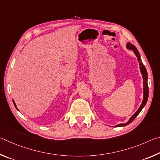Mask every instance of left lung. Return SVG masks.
I'll return each instance as SVG.
<instances>
[{"mask_svg": "<svg viewBox=\"0 0 160 160\" xmlns=\"http://www.w3.org/2000/svg\"><path fill=\"white\" fill-rule=\"evenodd\" d=\"M126 48H128L129 50H132L133 51V53H135V55L136 56V57L138 58V61L139 63V67H140V72H141L142 77V83H143V97H142V101L141 104H140V107L138 108V109L136 111L133 115H132L131 118H129V120L127 121L126 123H119L118 125L115 126L116 127H121V126H126L127 125H128L129 123H131L134 119L136 118V116L139 114L140 112H141L142 109H143V107L145 106L146 103H147L148 99V72H147V70H146L145 67L144 65H143L141 58H140V55L139 53V51H138V49L136 48V47H135L133 44H132L131 43L128 42L126 45Z\"/></svg>", "mask_w": 160, "mask_h": 160, "instance_id": "8db88e82", "label": "left lung"}]
</instances>
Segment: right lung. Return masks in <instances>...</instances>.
I'll return each instance as SVG.
<instances>
[{
	"label": "right lung",
	"instance_id": "right-lung-1",
	"mask_svg": "<svg viewBox=\"0 0 160 160\" xmlns=\"http://www.w3.org/2000/svg\"><path fill=\"white\" fill-rule=\"evenodd\" d=\"M12 102H13V104H14V105H15V108L16 109H17V110H18L19 111V109H18V107H17V106H16V104L15 103V101H14V99H12Z\"/></svg>",
	"mask_w": 160,
	"mask_h": 160
}]
</instances>
